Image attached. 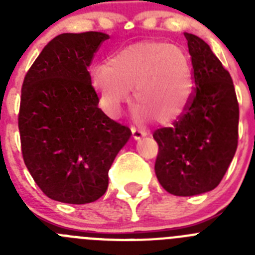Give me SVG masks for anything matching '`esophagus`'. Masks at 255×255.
Segmentation results:
<instances>
[{
  "instance_id": "obj_1",
  "label": "esophagus",
  "mask_w": 255,
  "mask_h": 255,
  "mask_svg": "<svg viewBox=\"0 0 255 255\" xmlns=\"http://www.w3.org/2000/svg\"><path fill=\"white\" fill-rule=\"evenodd\" d=\"M131 134H132V138H134V139H140V138H143V136H145V135H147V131H145V130H143V129H138V128L132 126Z\"/></svg>"
}]
</instances>
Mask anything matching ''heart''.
Wrapping results in <instances>:
<instances>
[{"label": "heart", "instance_id": "1", "mask_svg": "<svg viewBox=\"0 0 255 255\" xmlns=\"http://www.w3.org/2000/svg\"><path fill=\"white\" fill-rule=\"evenodd\" d=\"M103 106L112 114L134 91L139 117L168 124L185 111L193 93V74L184 52L163 42L126 47L92 71Z\"/></svg>", "mask_w": 255, "mask_h": 255}]
</instances>
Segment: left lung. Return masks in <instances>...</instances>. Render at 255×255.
<instances>
[{
	"instance_id": "8db88e82",
	"label": "left lung",
	"mask_w": 255,
	"mask_h": 255,
	"mask_svg": "<svg viewBox=\"0 0 255 255\" xmlns=\"http://www.w3.org/2000/svg\"><path fill=\"white\" fill-rule=\"evenodd\" d=\"M195 88L172 126L153 132L158 144L154 171L170 194L190 197L213 190L235 155L239 103L230 73L211 47L185 33Z\"/></svg>"
}]
</instances>
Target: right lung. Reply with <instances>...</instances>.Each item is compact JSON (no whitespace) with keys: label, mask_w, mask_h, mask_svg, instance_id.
Segmentation results:
<instances>
[{"label":"right lung","mask_w":255,"mask_h":255,"mask_svg":"<svg viewBox=\"0 0 255 255\" xmlns=\"http://www.w3.org/2000/svg\"><path fill=\"white\" fill-rule=\"evenodd\" d=\"M106 39L100 31L57 35L22 82L17 124L24 163L40 190L62 203L100 199L112 162L131 135L98 107L88 71Z\"/></svg>","instance_id":"obj_1"}]
</instances>
